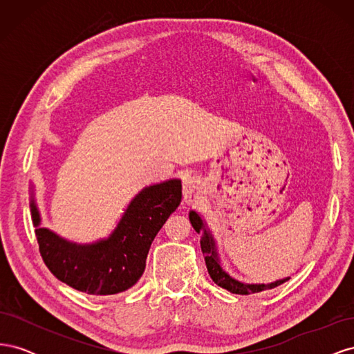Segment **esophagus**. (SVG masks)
Returning a JSON list of instances; mask_svg holds the SVG:
<instances>
[{
    "instance_id": "obj_1",
    "label": "esophagus",
    "mask_w": 354,
    "mask_h": 354,
    "mask_svg": "<svg viewBox=\"0 0 354 354\" xmlns=\"http://www.w3.org/2000/svg\"><path fill=\"white\" fill-rule=\"evenodd\" d=\"M201 190V181L195 177H186L183 181V196L187 203L194 202Z\"/></svg>"
}]
</instances>
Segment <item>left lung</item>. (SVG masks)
I'll list each match as a JSON object with an SVG mask.
<instances>
[{"label": "left lung", "instance_id": "obj_1", "mask_svg": "<svg viewBox=\"0 0 354 354\" xmlns=\"http://www.w3.org/2000/svg\"><path fill=\"white\" fill-rule=\"evenodd\" d=\"M189 220L192 223V226L196 230V233H202L201 236V250L203 257H205V264L208 273L211 276V279L214 283H217L218 286L227 289L232 294H239V295H248V294H255V292H261L266 291V289H273L276 286H279L285 283L286 281L291 279V277L286 276L283 279H277L270 283H245L238 279L232 277L226 270L223 269L218 251H217V242L214 239L211 230L208 229L205 220L202 218L199 212L192 209L189 212Z\"/></svg>", "mask_w": 354, "mask_h": 354}]
</instances>
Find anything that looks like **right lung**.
I'll return each mask as SVG.
<instances>
[{
    "label": "right lung",
    "mask_w": 354,
    "mask_h": 354,
    "mask_svg": "<svg viewBox=\"0 0 354 354\" xmlns=\"http://www.w3.org/2000/svg\"><path fill=\"white\" fill-rule=\"evenodd\" d=\"M181 202V180L143 187L128 203L108 238L77 243L41 227V214L30 186V212L39 252L59 281L91 295L127 291L140 279L156 233Z\"/></svg>",
    "instance_id": "1"
}]
</instances>
